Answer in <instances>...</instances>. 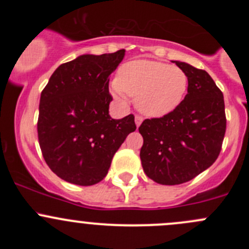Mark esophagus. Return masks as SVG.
<instances>
[{"label": "esophagus", "mask_w": 249, "mask_h": 249, "mask_svg": "<svg viewBox=\"0 0 249 249\" xmlns=\"http://www.w3.org/2000/svg\"><path fill=\"white\" fill-rule=\"evenodd\" d=\"M142 122H143V118L142 117H140V115H136V117H135V124H136V126L139 127L141 124H142Z\"/></svg>", "instance_id": "obj_1"}]
</instances>
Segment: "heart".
I'll return each mask as SVG.
<instances>
[{
	"label": "heart",
	"instance_id": "obj_1",
	"mask_svg": "<svg viewBox=\"0 0 249 249\" xmlns=\"http://www.w3.org/2000/svg\"><path fill=\"white\" fill-rule=\"evenodd\" d=\"M109 89L118 101L126 95L136 97L142 114L160 118L179 106L188 90V76L182 69L152 60H134L122 65Z\"/></svg>",
	"mask_w": 249,
	"mask_h": 249
}]
</instances>
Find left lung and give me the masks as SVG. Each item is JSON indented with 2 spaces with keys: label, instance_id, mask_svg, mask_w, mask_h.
Returning a JSON list of instances; mask_svg holds the SVG:
<instances>
[{
  "label": "left lung",
  "instance_id": "1",
  "mask_svg": "<svg viewBox=\"0 0 249 249\" xmlns=\"http://www.w3.org/2000/svg\"><path fill=\"white\" fill-rule=\"evenodd\" d=\"M172 62L187 73L188 94L171 113L145 119L139 127L143 171L162 185L182 184L207 170L227 129L224 97L214 80L187 62Z\"/></svg>",
  "mask_w": 249,
  "mask_h": 249
}]
</instances>
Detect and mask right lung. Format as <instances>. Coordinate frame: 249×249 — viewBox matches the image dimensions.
Listing matches in <instances>:
<instances>
[{"instance_id":"add662e5","label":"right lung","mask_w":249,"mask_h":249,"mask_svg":"<svg viewBox=\"0 0 249 249\" xmlns=\"http://www.w3.org/2000/svg\"><path fill=\"white\" fill-rule=\"evenodd\" d=\"M125 50L83 54L57 67L39 100L37 131L44 160L61 179L94 185L108 173L115 152L130 132L135 117L113 119L109 74Z\"/></svg>"}]
</instances>
